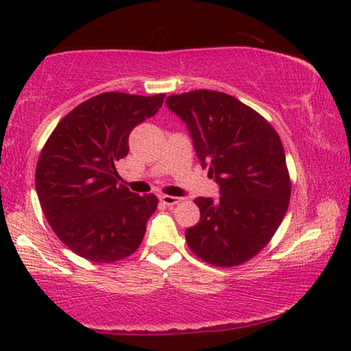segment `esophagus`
<instances>
[{
	"label": "esophagus",
	"mask_w": 351,
	"mask_h": 351,
	"mask_svg": "<svg viewBox=\"0 0 351 351\" xmlns=\"http://www.w3.org/2000/svg\"><path fill=\"white\" fill-rule=\"evenodd\" d=\"M160 201L162 204H166V206H176V204H179L180 203V198H177V196H169V195H162L161 198H160Z\"/></svg>",
	"instance_id": "1"
}]
</instances>
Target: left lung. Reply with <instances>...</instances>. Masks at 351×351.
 Masks as SVG:
<instances>
[{"label":"left lung","mask_w":351,"mask_h":351,"mask_svg":"<svg viewBox=\"0 0 351 351\" xmlns=\"http://www.w3.org/2000/svg\"><path fill=\"white\" fill-rule=\"evenodd\" d=\"M189 128L201 166L220 198L195 199L199 222L185 230L191 252L214 267H237L270 243L287 213L291 177L281 138L262 114L219 90L166 99Z\"/></svg>","instance_id":"left-lung-1"}]
</instances>
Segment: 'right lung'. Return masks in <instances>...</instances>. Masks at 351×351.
<instances>
[{"instance_id":"add662e5","label":"right lung","mask_w":351,"mask_h":351,"mask_svg":"<svg viewBox=\"0 0 351 351\" xmlns=\"http://www.w3.org/2000/svg\"><path fill=\"white\" fill-rule=\"evenodd\" d=\"M165 94L104 93L65 114L38 158L35 185L57 238L97 263L126 258L141 246L158 198L118 184L117 162L129 134L161 108Z\"/></svg>"}]
</instances>
